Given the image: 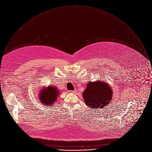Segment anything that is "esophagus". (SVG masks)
<instances>
[{
  "label": "esophagus",
  "instance_id": "1",
  "mask_svg": "<svg viewBox=\"0 0 152 152\" xmlns=\"http://www.w3.org/2000/svg\"><path fill=\"white\" fill-rule=\"evenodd\" d=\"M69 93H74L75 92V91H69Z\"/></svg>",
  "mask_w": 152,
  "mask_h": 152
}]
</instances>
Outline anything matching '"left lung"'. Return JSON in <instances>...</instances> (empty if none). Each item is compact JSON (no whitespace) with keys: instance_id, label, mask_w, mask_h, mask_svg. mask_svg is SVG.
Returning a JSON list of instances; mask_svg holds the SVG:
<instances>
[{"instance_id":"obj_1","label":"left lung","mask_w":152,"mask_h":152,"mask_svg":"<svg viewBox=\"0 0 152 152\" xmlns=\"http://www.w3.org/2000/svg\"><path fill=\"white\" fill-rule=\"evenodd\" d=\"M83 96L85 104L94 110L98 108H104L108 105L112 98V90L104 81H90L88 83Z\"/></svg>"}]
</instances>
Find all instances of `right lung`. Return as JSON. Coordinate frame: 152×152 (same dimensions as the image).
Segmentation results:
<instances>
[{
    "instance_id": "1",
    "label": "right lung",
    "mask_w": 152,
    "mask_h": 152,
    "mask_svg": "<svg viewBox=\"0 0 152 152\" xmlns=\"http://www.w3.org/2000/svg\"><path fill=\"white\" fill-rule=\"evenodd\" d=\"M60 94V92L57 87L53 86H48L47 88H44L41 89L39 93V100L44 106H52Z\"/></svg>"
}]
</instances>
